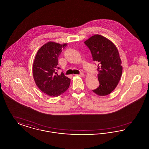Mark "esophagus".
I'll use <instances>...</instances> for the list:
<instances>
[{"instance_id": "obj_1", "label": "esophagus", "mask_w": 149, "mask_h": 149, "mask_svg": "<svg viewBox=\"0 0 149 149\" xmlns=\"http://www.w3.org/2000/svg\"><path fill=\"white\" fill-rule=\"evenodd\" d=\"M77 76H79V77H84V74L83 73H80V74H78V75H76Z\"/></svg>"}]
</instances>
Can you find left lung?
Returning <instances> with one entry per match:
<instances>
[{"label": "left lung", "mask_w": 149, "mask_h": 149, "mask_svg": "<svg viewBox=\"0 0 149 149\" xmlns=\"http://www.w3.org/2000/svg\"><path fill=\"white\" fill-rule=\"evenodd\" d=\"M93 60L98 64L99 86L93 92L99 96L112 92L118 85L122 73V61L115 45L106 37L95 35L86 40Z\"/></svg>", "instance_id": "8db88e82"}]
</instances>
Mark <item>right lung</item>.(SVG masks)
<instances>
[{"label":"right lung","instance_id":"add662e5","mask_svg":"<svg viewBox=\"0 0 149 149\" xmlns=\"http://www.w3.org/2000/svg\"><path fill=\"white\" fill-rule=\"evenodd\" d=\"M67 43L50 41L38 50L32 66L36 84L49 96L58 97L65 92L70 84V79L61 72L58 75V57Z\"/></svg>","mask_w":149,"mask_h":149}]
</instances>
